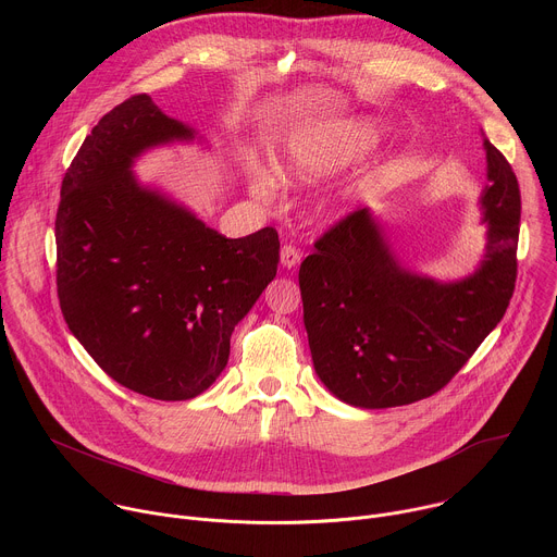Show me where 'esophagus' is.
<instances>
[{"label":"esophagus","mask_w":557,"mask_h":557,"mask_svg":"<svg viewBox=\"0 0 557 557\" xmlns=\"http://www.w3.org/2000/svg\"><path fill=\"white\" fill-rule=\"evenodd\" d=\"M280 260H282V267H284V269H295V267L299 264V260H301V253H299L297 247L284 245L282 251H280Z\"/></svg>","instance_id":"esophagus-1"}]
</instances>
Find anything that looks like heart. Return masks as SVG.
Instances as JSON below:
<instances>
[{
	"instance_id": "obj_1",
	"label": "heart",
	"mask_w": 557,
	"mask_h": 557,
	"mask_svg": "<svg viewBox=\"0 0 557 557\" xmlns=\"http://www.w3.org/2000/svg\"><path fill=\"white\" fill-rule=\"evenodd\" d=\"M374 143V127L359 121L337 127H314L295 132L273 161L271 172L286 187L314 183L357 161ZM249 183L258 198L267 200L273 191L269 176H264L262 172H253Z\"/></svg>"
}]
</instances>
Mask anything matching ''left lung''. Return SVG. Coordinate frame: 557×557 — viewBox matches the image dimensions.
I'll return each instance as SVG.
<instances>
[{
  "mask_svg": "<svg viewBox=\"0 0 557 557\" xmlns=\"http://www.w3.org/2000/svg\"><path fill=\"white\" fill-rule=\"evenodd\" d=\"M487 253L481 269L438 284L399 267L368 209L314 240L299 267L314 372L355 408L408 406L445 387L498 326L518 275L520 187L485 140Z\"/></svg>",
  "mask_w": 557,
  "mask_h": 557,
  "instance_id": "left-lung-1",
  "label": "left lung"
}]
</instances>
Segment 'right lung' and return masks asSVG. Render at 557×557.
Masks as SVG:
<instances>
[{"mask_svg": "<svg viewBox=\"0 0 557 557\" xmlns=\"http://www.w3.org/2000/svg\"><path fill=\"white\" fill-rule=\"evenodd\" d=\"M187 138L149 95L125 99L72 158L54 220L67 329L108 376L158 401L194 399L218 379L280 262L273 226L231 240L134 181L143 149Z\"/></svg>", "mask_w": 557, "mask_h": 557, "instance_id": "1", "label": "right lung"}]
</instances>
